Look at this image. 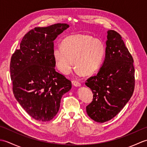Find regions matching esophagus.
<instances>
[{
	"label": "esophagus",
	"instance_id": "obj_1",
	"mask_svg": "<svg viewBox=\"0 0 147 147\" xmlns=\"http://www.w3.org/2000/svg\"><path fill=\"white\" fill-rule=\"evenodd\" d=\"M72 84H73V86L76 87L81 86V84L78 82H76V81H73V82H72Z\"/></svg>",
	"mask_w": 147,
	"mask_h": 147
}]
</instances>
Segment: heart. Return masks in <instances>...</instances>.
<instances>
[{"mask_svg": "<svg viewBox=\"0 0 147 147\" xmlns=\"http://www.w3.org/2000/svg\"><path fill=\"white\" fill-rule=\"evenodd\" d=\"M105 54V45L100 40L83 34L67 36L61 45L55 46L52 51L56 66L62 73H69L74 61L76 73L85 76L97 72Z\"/></svg>", "mask_w": 147, "mask_h": 147, "instance_id": "b5f03b06", "label": "heart"}]
</instances>
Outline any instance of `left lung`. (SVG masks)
I'll return each instance as SVG.
<instances>
[{"label":"left lung","mask_w":147,"mask_h":147,"mask_svg":"<svg viewBox=\"0 0 147 147\" xmlns=\"http://www.w3.org/2000/svg\"><path fill=\"white\" fill-rule=\"evenodd\" d=\"M104 62L97 74L85 85L93 93V101L86 106L88 116L98 123L114 117L130 100L135 88L133 59L114 30H108Z\"/></svg>","instance_id":"obj_1"}]
</instances>
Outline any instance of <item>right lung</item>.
Listing matches in <instances>:
<instances>
[{"label":"right lung","mask_w":147,"mask_h":147,"mask_svg":"<svg viewBox=\"0 0 147 147\" xmlns=\"http://www.w3.org/2000/svg\"><path fill=\"white\" fill-rule=\"evenodd\" d=\"M69 27L57 23L35 28L22 39L11 57V78L16 99L35 119L51 121L57 114L62 95L71 89V81L55 70L54 41Z\"/></svg>","instance_id":"add662e5"}]
</instances>
